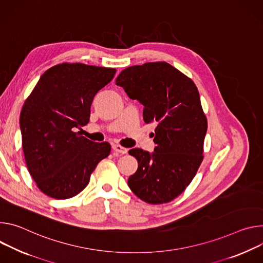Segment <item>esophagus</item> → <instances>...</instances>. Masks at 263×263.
Instances as JSON below:
<instances>
[{
    "mask_svg": "<svg viewBox=\"0 0 263 263\" xmlns=\"http://www.w3.org/2000/svg\"><path fill=\"white\" fill-rule=\"evenodd\" d=\"M112 149L117 153H119V154H126L127 153V149L125 147H123V146H121V145H118V144H114Z\"/></svg>",
    "mask_w": 263,
    "mask_h": 263,
    "instance_id": "obj_1",
    "label": "esophagus"
}]
</instances>
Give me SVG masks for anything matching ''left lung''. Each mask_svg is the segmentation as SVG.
I'll list each match as a JSON object with an SVG mask.
<instances>
[{"instance_id":"obj_1","label":"left lung","mask_w":263,"mask_h":263,"mask_svg":"<svg viewBox=\"0 0 263 263\" xmlns=\"http://www.w3.org/2000/svg\"><path fill=\"white\" fill-rule=\"evenodd\" d=\"M132 99L139 100L145 123H156L155 152L134 148L138 170L128 187L153 205L169 202L189 186L202 162L208 122L194 82L165 62L124 69L116 78Z\"/></svg>"}]
</instances>
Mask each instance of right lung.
Segmentation results:
<instances>
[{
	"label": "right lung",
	"instance_id": "right-lung-1",
	"mask_svg": "<svg viewBox=\"0 0 263 263\" xmlns=\"http://www.w3.org/2000/svg\"><path fill=\"white\" fill-rule=\"evenodd\" d=\"M116 69L63 63L48 69L26 99L20 117L25 162L37 188L55 199L77 195L110 153L75 129L90 121L95 95Z\"/></svg>",
	"mask_w": 263,
	"mask_h": 263
}]
</instances>
